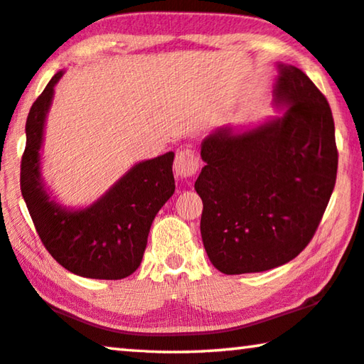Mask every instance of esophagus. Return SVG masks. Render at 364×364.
<instances>
[{
	"mask_svg": "<svg viewBox=\"0 0 364 364\" xmlns=\"http://www.w3.org/2000/svg\"><path fill=\"white\" fill-rule=\"evenodd\" d=\"M173 170H175L176 176L180 178H193L199 170V159L189 149L178 151L175 164H173Z\"/></svg>",
	"mask_w": 364,
	"mask_h": 364,
	"instance_id": "esophagus-1",
	"label": "esophagus"
}]
</instances>
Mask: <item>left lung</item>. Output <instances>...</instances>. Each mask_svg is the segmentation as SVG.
<instances>
[{
    "label": "left lung",
    "mask_w": 364,
    "mask_h": 364,
    "mask_svg": "<svg viewBox=\"0 0 364 364\" xmlns=\"http://www.w3.org/2000/svg\"><path fill=\"white\" fill-rule=\"evenodd\" d=\"M275 103L284 117L257 128L225 126L203 141L200 235L213 267L227 275L290 262L313 238L337 178L331 107L295 66L279 65Z\"/></svg>",
    "instance_id": "obj_1"
}]
</instances>
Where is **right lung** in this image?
Returning a JSON list of instances; mask_svg holds the SVG:
<instances>
[{"instance_id": "1", "label": "right lung", "mask_w": 364, "mask_h": 364, "mask_svg": "<svg viewBox=\"0 0 364 364\" xmlns=\"http://www.w3.org/2000/svg\"><path fill=\"white\" fill-rule=\"evenodd\" d=\"M63 74L51 77L28 112L21 161L22 198L40 240L58 264L87 279H124L141 265L154 218L175 193V154L139 161L85 209L71 210L55 203L40 175V149L55 85Z\"/></svg>"}]
</instances>
